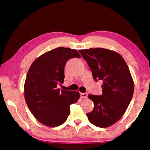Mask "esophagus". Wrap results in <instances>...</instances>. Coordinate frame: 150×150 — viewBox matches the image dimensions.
I'll return each mask as SVG.
<instances>
[{"instance_id": "34e87169", "label": "esophagus", "mask_w": 150, "mask_h": 150, "mask_svg": "<svg viewBox=\"0 0 150 150\" xmlns=\"http://www.w3.org/2000/svg\"><path fill=\"white\" fill-rule=\"evenodd\" d=\"M81 97L83 98H87V95H88V94H87V93H81Z\"/></svg>"}]
</instances>
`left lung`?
I'll list each match as a JSON object with an SVG mask.
<instances>
[{
  "mask_svg": "<svg viewBox=\"0 0 150 150\" xmlns=\"http://www.w3.org/2000/svg\"><path fill=\"white\" fill-rule=\"evenodd\" d=\"M87 61L95 81L103 80L101 95L89 94L94 108L87 116L93 125L105 128L125 114L134 93V82L124 59L114 51L89 48L79 51Z\"/></svg>",
  "mask_w": 150,
  "mask_h": 150,
  "instance_id": "8db88e82",
  "label": "left lung"
}]
</instances>
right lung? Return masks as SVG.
I'll use <instances>...</instances> for the list:
<instances>
[{"label":"right lung","mask_w":150,"mask_h":150,"mask_svg":"<svg viewBox=\"0 0 150 150\" xmlns=\"http://www.w3.org/2000/svg\"><path fill=\"white\" fill-rule=\"evenodd\" d=\"M80 57L77 50L59 47L44 53L33 62L24 86L25 98L36 119L45 125L57 127L65 122L70 106L77 103L78 91L60 90L68 60Z\"/></svg>","instance_id":"obj_1"}]
</instances>
